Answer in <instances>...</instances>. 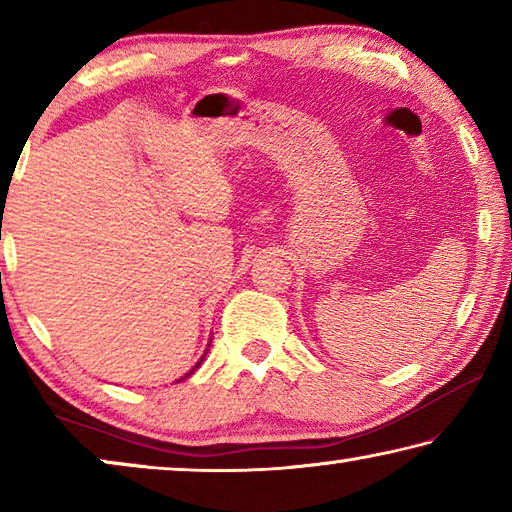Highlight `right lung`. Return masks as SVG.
Returning a JSON list of instances; mask_svg holds the SVG:
<instances>
[{"instance_id":"1","label":"right lung","mask_w":512,"mask_h":512,"mask_svg":"<svg viewBox=\"0 0 512 512\" xmlns=\"http://www.w3.org/2000/svg\"><path fill=\"white\" fill-rule=\"evenodd\" d=\"M207 350H210V345H207ZM207 350H205V354H207ZM205 354H203V357H201V359H198V361H196V366H194L192 370H189V372H187V375H183V377H180L178 381H183V379H187L189 375H194V372H196V368H198V366H201V363H203V359H205ZM178 381H176V384H178Z\"/></svg>"}]
</instances>
